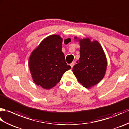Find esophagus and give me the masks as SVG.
Instances as JSON below:
<instances>
[{"label": "esophagus", "mask_w": 129, "mask_h": 129, "mask_svg": "<svg viewBox=\"0 0 129 129\" xmlns=\"http://www.w3.org/2000/svg\"><path fill=\"white\" fill-rule=\"evenodd\" d=\"M74 64H75V62L74 61H73V62H72V63H71L70 66H71V67H72V68L74 67Z\"/></svg>", "instance_id": "esophagus-1"}]
</instances>
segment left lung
Wrapping results in <instances>:
<instances>
[{"mask_svg": "<svg viewBox=\"0 0 129 129\" xmlns=\"http://www.w3.org/2000/svg\"><path fill=\"white\" fill-rule=\"evenodd\" d=\"M75 39H77L76 37ZM80 58L74 66L73 72L78 81L86 88L98 84L104 77L107 60L103 49L96 40L89 38L79 39Z\"/></svg>", "mask_w": 129, "mask_h": 129, "instance_id": "8db88e82", "label": "left lung"}]
</instances>
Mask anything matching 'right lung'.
<instances>
[{
	"mask_svg": "<svg viewBox=\"0 0 129 129\" xmlns=\"http://www.w3.org/2000/svg\"><path fill=\"white\" fill-rule=\"evenodd\" d=\"M70 42V38L64 40L65 44ZM62 42L59 35H50L40 43L29 57V67L33 81L44 89L55 86L63 74L71 68L62 52Z\"/></svg>",
	"mask_w": 129,
	"mask_h": 129,
	"instance_id": "1",
	"label": "right lung"
}]
</instances>
